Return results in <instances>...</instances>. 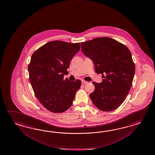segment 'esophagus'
Returning <instances> with one entry per match:
<instances>
[{"label": "esophagus", "mask_w": 155, "mask_h": 155, "mask_svg": "<svg viewBox=\"0 0 155 155\" xmlns=\"http://www.w3.org/2000/svg\"><path fill=\"white\" fill-rule=\"evenodd\" d=\"M82 84H88V82L85 81H82Z\"/></svg>", "instance_id": "34e87169"}]
</instances>
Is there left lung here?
Returning a JSON list of instances; mask_svg holds the SVG:
<instances>
[{"instance_id": "left-lung-1", "label": "left lung", "mask_w": 155, "mask_h": 155, "mask_svg": "<svg viewBox=\"0 0 155 155\" xmlns=\"http://www.w3.org/2000/svg\"><path fill=\"white\" fill-rule=\"evenodd\" d=\"M82 52L94 62L95 71L102 74L101 83L93 82L90 98L103 111L119 107L131 89L135 72L131 53L126 46L111 38H98L81 42Z\"/></svg>"}]
</instances>
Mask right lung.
<instances>
[{
    "label": "right lung",
    "instance_id": "1",
    "mask_svg": "<svg viewBox=\"0 0 155 155\" xmlns=\"http://www.w3.org/2000/svg\"><path fill=\"white\" fill-rule=\"evenodd\" d=\"M80 49V42L53 41L40 47L31 57L28 72L33 91L42 106L52 113H63L70 108L80 88V80H64Z\"/></svg>",
    "mask_w": 155,
    "mask_h": 155
}]
</instances>
